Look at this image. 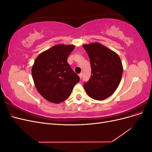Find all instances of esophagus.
<instances>
[{
  "instance_id": "34e87169",
  "label": "esophagus",
  "mask_w": 152,
  "mask_h": 152,
  "mask_svg": "<svg viewBox=\"0 0 152 152\" xmlns=\"http://www.w3.org/2000/svg\"><path fill=\"white\" fill-rule=\"evenodd\" d=\"M79 77H80V79H82V76H83V73H80V74H79Z\"/></svg>"
}]
</instances>
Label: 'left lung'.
<instances>
[{
	"label": "left lung",
	"mask_w": 152,
	"mask_h": 152,
	"mask_svg": "<svg viewBox=\"0 0 152 152\" xmlns=\"http://www.w3.org/2000/svg\"><path fill=\"white\" fill-rule=\"evenodd\" d=\"M88 54L91 76L84 87L89 97L103 100L113 94L118 87L123 73L120 58L113 50L100 43L84 44Z\"/></svg>",
	"instance_id": "1"
}]
</instances>
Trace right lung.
Wrapping results in <instances>:
<instances>
[{
  "instance_id": "1",
  "label": "right lung",
  "mask_w": 152,
  "mask_h": 152,
  "mask_svg": "<svg viewBox=\"0 0 152 152\" xmlns=\"http://www.w3.org/2000/svg\"><path fill=\"white\" fill-rule=\"evenodd\" d=\"M75 45L59 44L44 51L35 59L31 74L36 89L50 102L66 100L80 78L69 65L67 59Z\"/></svg>"
}]
</instances>
